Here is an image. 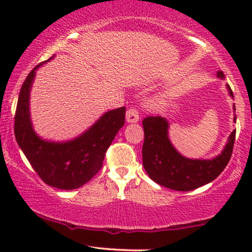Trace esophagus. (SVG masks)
Wrapping results in <instances>:
<instances>
[{
	"mask_svg": "<svg viewBox=\"0 0 252 252\" xmlns=\"http://www.w3.org/2000/svg\"><path fill=\"white\" fill-rule=\"evenodd\" d=\"M140 118V114H138V110L136 108H130L126 111V121L129 123H136Z\"/></svg>",
	"mask_w": 252,
	"mask_h": 252,
	"instance_id": "1",
	"label": "esophagus"
}]
</instances>
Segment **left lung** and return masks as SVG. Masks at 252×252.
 Listing matches in <instances>:
<instances>
[{
    "label": "left lung",
    "instance_id": "left-lung-1",
    "mask_svg": "<svg viewBox=\"0 0 252 252\" xmlns=\"http://www.w3.org/2000/svg\"><path fill=\"white\" fill-rule=\"evenodd\" d=\"M219 78H225L218 71ZM230 94L232 90L227 85ZM233 109L236 110L235 106ZM236 121V117H235ZM144 142L142 161L147 174L153 181L174 190H192L218 178L232 155L236 130L231 132L220 155L212 160H190L176 152L168 138V122L161 116H148L142 121Z\"/></svg>",
    "mask_w": 252,
    "mask_h": 252
}]
</instances>
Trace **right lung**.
I'll return each mask as SVG.
<instances>
[{"label":"right lung","instance_id":"obj_1","mask_svg":"<svg viewBox=\"0 0 252 252\" xmlns=\"http://www.w3.org/2000/svg\"><path fill=\"white\" fill-rule=\"evenodd\" d=\"M36 65L20 90L14 132L20 148L45 184L60 189H76L91 180L102 168L104 156L126 121V108L106 112L80 137L65 143L42 141L30 120V90Z\"/></svg>","mask_w":252,"mask_h":252}]
</instances>
